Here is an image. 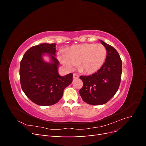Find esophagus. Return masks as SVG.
Returning <instances> with one entry per match:
<instances>
[{
  "label": "esophagus",
  "instance_id": "34e87169",
  "mask_svg": "<svg viewBox=\"0 0 146 146\" xmlns=\"http://www.w3.org/2000/svg\"><path fill=\"white\" fill-rule=\"evenodd\" d=\"M78 77H79V76H78V74H73V78L77 79V78H78Z\"/></svg>",
  "mask_w": 146,
  "mask_h": 146
}]
</instances>
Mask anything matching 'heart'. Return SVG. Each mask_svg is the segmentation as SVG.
<instances>
[{
	"label": "heart",
	"mask_w": 146,
	"mask_h": 146,
	"mask_svg": "<svg viewBox=\"0 0 146 146\" xmlns=\"http://www.w3.org/2000/svg\"><path fill=\"white\" fill-rule=\"evenodd\" d=\"M107 56L105 47L100 44H82L72 46L67 53L59 55L64 68L72 70L78 64V69L86 74H93L100 69Z\"/></svg>",
	"instance_id": "b5f03b06"
}]
</instances>
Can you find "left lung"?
Returning a JSON list of instances; mask_svg holds the SVG:
<instances>
[{
    "mask_svg": "<svg viewBox=\"0 0 146 146\" xmlns=\"http://www.w3.org/2000/svg\"><path fill=\"white\" fill-rule=\"evenodd\" d=\"M107 50L105 62L97 72L89 76H80L83 86L79 91L84 102L92 105L106 104L116 93L120 85L122 60L117 50L103 41Z\"/></svg>",
    "mask_w": 146,
    "mask_h": 146,
    "instance_id": "8db88e82",
    "label": "left lung"
}]
</instances>
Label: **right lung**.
<instances>
[{
    "label": "right lung",
    "instance_id": "add662e5",
    "mask_svg": "<svg viewBox=\"0 0 146 146\" xmlns=\"http://www.w3.org/2000/svg\"><path fill=\"white\" fill-rule=\"evenodd\" d=\"M56 52L55 43L40 44L30 48L20 63L22 90L30 100L38 105H52L58 102L64 90L72 82V74L59 75ZM45 54L50 56V62L43 60Z\"/></svg>",
    "mask_w": 146,
    "mask_h": 146
}]
</instances>
